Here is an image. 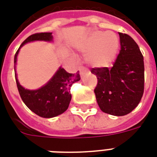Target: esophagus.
I'll use <instances>...</instances> for the list:
<instances>
[{
    "mask_svg": "<svg viewBox=\"0 0 157 157\" xmlns=\"http://www.w3.org/2000/svg\"><path fill=\"white\" fill-rule=\"evenodd\" d=\"M79 70H80V74H81V76H83L84 74L86 73V71H87L85 67H80Z\"/></svg>",
    "mask_w": 157,
    "mask_h": 157,
    "instance_id": "esophagus-1",
    "label": "esophagus"
}]
</instances>
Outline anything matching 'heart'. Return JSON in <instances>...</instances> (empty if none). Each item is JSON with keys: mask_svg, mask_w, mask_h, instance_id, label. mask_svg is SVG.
<instances>
[{"mask_svg": "<svg viewBox=\"0 0 157 157\" xmlns=\"http://www.w3.org/2000/svg\"><path fill=\"white\" fill-rule=\"evenodd\" d=\"M81 49L86 55V61L94 67L111 65L119 49V39L113 32L94 31L84 41Z\"/></svg>", "mask_w": 157, "mask_h": 157, "instance_id": "b5f03b06", "label": "heart"}]
</instances>
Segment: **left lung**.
I'll list each match as a JSON object with an SVG mask.
<instances>
[{"instance_id":"left-lung-1","label":"left lung","mask_w":157,"mask_h":157,"mask_svg":"<svg viewBox=\"0 0 157 157\" xmlns=\"http://www.w3.org/2000/svg\"><path fill=\"white\" fill-rule=\"evenodd\" d=\"M119 33L120 51L112 68H91L97 77L94 91L100 109L124 116L134 109L144 92V62L137 43L128 34Z\"/></svg>"}]
</instances>
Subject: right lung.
Listing matches in <instances>:
<instances>
[{
	"label": "right lung",
	"mask_w": 157,
	"mask_h": 157,
	"mask_svg": "<svg viewBox=\"0 0 157 157\" xmlns=\"http://www.w3.org/2000/svg\"><path fill=\"white\" fill-rule=\"evenodd\" d=\"M52 39V33H36L28 37L15 53V64L19 50L24 44L34 40L51 41ZM15 75L18 90L24 103L31 111L43 118H52L64 113L67 109L71 100V87L72 84L81 80L79 71L75 74L68 73L65 69L60 67L44 86L36 90H29L25 89L19 83L16 77L15 65Z\"/></svg>",
	"instance_id": "1"
}]
</instances>
